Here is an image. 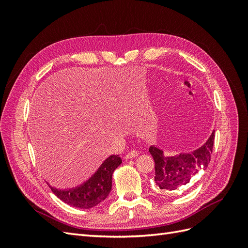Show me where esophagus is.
<instances>
[{
    "mask_svg": "<svg viewBox=\"0 0 248 248\" xmlns=\"http://www.w3.org/2000/svg\"><path fill=\"white\" fill-rule=\"evenodd\" d=\"M139 155V152L136 151V150H131V151L129 153H127L125 158L126 159H131V158H134V157H137Z\"/></svg>",
    "mask_w": 248,
    "mask_h": 248,
    "instance_id": "34e87169",
    "label": "esophagus"
}]
</instances>
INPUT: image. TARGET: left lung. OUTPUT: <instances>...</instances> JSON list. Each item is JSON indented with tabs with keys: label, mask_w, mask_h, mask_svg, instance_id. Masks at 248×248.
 Instances as JSON below:
<instances>
[{
	"label": "left lung",
	"mask_w": 248,
	"mask_h": 248,
	"mask_svg": "<svg viewBox=\"0 0 248 248\" xmlns=\"http://www.w3.org/2000/svg\"><path fill=\"white\" fill-rule=\"evenodd\" d=\"M215 131L199 149L189 153L166 155L163 150L151 146L149 152L155 162V184L161 191H172L188 184L201 170H205L211 159Z\"/></svg>",
	"instance_id": "1"
}]
</instances>
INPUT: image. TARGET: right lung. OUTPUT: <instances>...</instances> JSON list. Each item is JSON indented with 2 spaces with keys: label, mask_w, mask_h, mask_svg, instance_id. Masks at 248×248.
Here are the masks:
<instances>
[{
  "label": "right lung",
  "mask_w": 248,
  "mask_h": 248,
  "mask_svg": "<svg viewBox=\"0 0 248 248\" xmlns=\"http://www.w3.org/2000/svg\"><path fill=\"white\" fill-rule=\"evenodd\" d=\"M122 163L119 155H111L102 162L95 174L79 186L69 189L49 188L65 204L79 209H91L106 200L111 190V176Z\"/></svg>",
  "instance_id": "1"
}]
</instances>
